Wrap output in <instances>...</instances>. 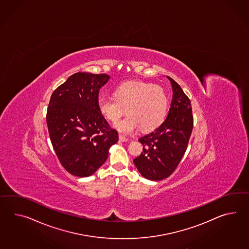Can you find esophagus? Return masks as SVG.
I'll return each instance as SVG.
<instances>
[{
    "mask_svg": "<svg viewBox=\"0 0 249 249\" xmlns=\"http://www.w3.org/2000/svg\"><path fill=\"white\" fill-rule=\"evenodd\" d=\"M128 139L127 138H125L124 136H122V135H119V141L120 142H127L128 141Z\"/></svg>",
    "mask_w": 249,
    "mask_h": 249,
    "instance_id": "1",
    "label": "esophagus"
}]
</instances>
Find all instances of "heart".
I'll return each instance as SVG.
<instances>
[{
  "mask_svg": "<svg viewBox=\"0 0 249 249\" xmlns=\"http://www.w3.org/2000/svg\"><path fill=\"white\" fill-rule=\"evenodd\" d=\"M100 113L107 121L118 122L115 127L123 134H131L139 128L144 132L157 129L167 114L168 98L162 87L143 82H131L120 85L114 97L100 96L97 100Z\"/></svg>",
  "mask_w": 249,
  "mask_h": 249,
  "instance_id": "heart-1",
  "label": "heart"
}]
</instances>
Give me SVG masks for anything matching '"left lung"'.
<instances>
[{
    "instance_id": "1",
    "label": "left lung",
    "mask_w": 249,
    "mask_h": 249,
    "mask_svg": "<svg viewBox=\"0 0 249 249\" xmlns=\"http://www.w3.org/2000/svg\"><path fill=\"white\" fill-rule=\"evenodd\" d=\"M173 99L167 118L151 133L140 138L144 146L134 164L140 175L151 181L167 178L186 151L194 127L192 105L181 86L169 76Z\"/></svg>"
}]
</instances>
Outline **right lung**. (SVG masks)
Returning <instances> with one entry per match:
<instances>
[{"mask_svg":"<svg viewBox=\"0 0 249 249\" xmlns=\"http://www.w3.org/2000/svg\"><path fill=\"white\" fill-rule=\"evenodd\" d=\"M105 73H73L52 93L47 112L50 140L61 164L78 177L93 175L119 140L100 113V89L109 81Z\"/></svg>","mask_w":249,"mask_h":249,"instance_id":"1","label":"right lung"}]
</instances>
